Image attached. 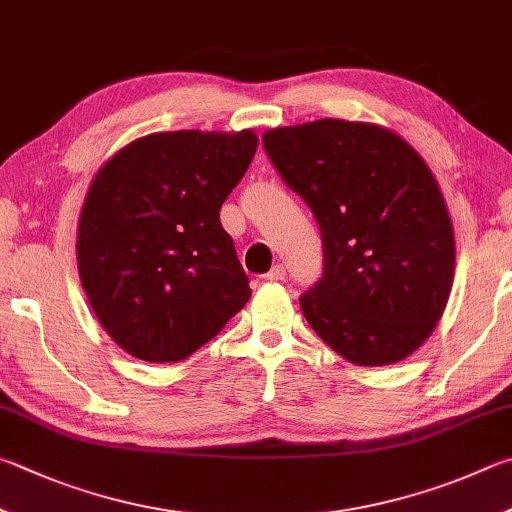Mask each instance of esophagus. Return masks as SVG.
Listing matches in <instances>:
<instances>
[{
	"mask_svg": "<svg viewBox=\"0 0 512 512\" xmlns=\"http://www.w3.org/2000/svg\"><path fill=\"white\" fill-rule=\"evenodd\" d=\"M284 277H286V268L282 264L273 266L271 273H266V280H271V282H282Z\"/></svg>",
	"mask_w": 512,
	"mask_h": 512,
	"instance_id": "1",
	"label": "esophagus"
}]
</instances>
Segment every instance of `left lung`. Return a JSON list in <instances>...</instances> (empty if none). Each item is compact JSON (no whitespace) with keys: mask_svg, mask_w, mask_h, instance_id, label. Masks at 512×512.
<instances>
[{"mask_svg":"<svg viewBox=\"0 0 512 512\" xmlns=\"http://www.w3.org/2000/svg\"><path fill=\"white\" fill-rule=\"evenodd\" d=\"M262 141L322 230L324 275L300 297L306 322L351 365L405 360L441 320L457 262L423 156L392 129L338 118L268 129Z\"/></svg>","mask_w":512,"mask_h":512,"instance_id":"left-lung-1","label":"left lung"}]
</instances>
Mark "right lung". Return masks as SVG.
Masks as SVG:
<instances>
[{
	"instance_id": "1",
	"label": "right lung",
	"mask_w": 512,
	"mask_h": 512,
	"mask_svg": "<svg viewBox=\"0 0 512 512\" xmlns=\"http://www.w3.org/2000/svg\"><path fill=\"white\" fill-rule=\"evenodd\" d=\"M253 129L156 132L100 165L78 219V275L129 356L181 362L244 309L248 277L219 221L257 150Z\"/></svg>"
}]
</instances>
